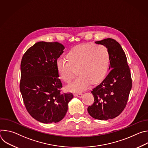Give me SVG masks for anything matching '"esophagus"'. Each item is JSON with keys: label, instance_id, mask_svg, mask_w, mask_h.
Masks as SVG:
<instances>
[{"label": "esophagus", "instance_id": "esophagus-1", "mask_svg": "<svg viewBox=\"0 0 148 148\" xmlns=\"http://www.w3.org/2000/svg\"><path fill=\"white\" fill-rule=\"evenodd\" d=\"M74 95L77 97H81L82 96V94L81 93H75V94H74Z\"/></svg>", "mask_w": 148, "mask_h": 148}]
</instances>
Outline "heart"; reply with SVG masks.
I'll use <instances>...</instances> for the list:
<instances>
[{
	"mask_svg": "<svg viewBox=\"0 0 148 148\" xmlns=\"http://www.w3.org/2000/svg\"><path fill=\"white\" fill-rule=\"evenodd\" d=\"M65 60L58 59L56 69L60 78L69 84L75 75L76 81L68 87L71 91L85 90L90 83L99 84L107 77L110 65V55L106 46L88 43L73 47L64 56Z\"/></svg>",
	"mask_w": 148,
	"mask_h": 148,
	"instance_id": "b5f03b06",
	"label": "heart"
}]
</instances>
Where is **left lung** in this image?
Wrapping results in <instances>:
<instances>
[{
  "label": "left lung",
  "mask_w": 148,
  "mask_h": 148,
  "mask_svg": "<svg viewBox=\"0 0 148 148\" xmlns=\"http://www.w3.org/2000/svg\"><path fill=\"white\" fill-rule=\"evenodd\" d=\"M95 43L108 49L109 70H112L99 85L92 90L94 102L87 111L95 119L108 120L118 116L126 107L132 88L131 71L125 53L115 40L108 38Z\"/></svg>",
  "instance_id": "8db88e82"
}]
</instances>
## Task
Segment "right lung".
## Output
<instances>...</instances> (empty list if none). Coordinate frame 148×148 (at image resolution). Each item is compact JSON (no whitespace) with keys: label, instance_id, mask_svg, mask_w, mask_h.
<instances>
[{"label":"right lung","instance_id":"1","mask_svg":"<svg viewBox=\"0 0 148 148\" xmlns=\"http://www.w3.org/2000/svg\"><path fill=\"white\" fill-rule=\"evenodd\" d=\"M64 49L58 42H37L21 61L20 90L25 105L29 114L42 123L62 120L73 98L71 92L61 93L62 85L56 69V62Z\"/></svg>","mask_w":148,"mask_h":148}]
</instances>
